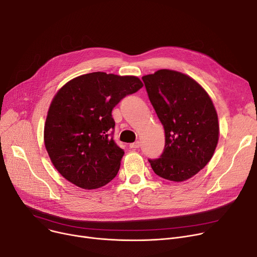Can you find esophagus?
Listing matches in <instances>:
<instances>
[{"label": "esophagus", "mask_w": 257, "mask_h": 257, "mask_svg": "<svg viewBox=\"0 0 257 257\" xmlns=\"http://www.w3.org/2000/svg\"><path fill=\"white\" fill-rule=\"evenodd\" d=\"M129 147L131 148V149H139V148L141 147V143L140 142H136V143H132L129 145Z\"/></svg>", "instance_id": "34e87169"}]
</instances>
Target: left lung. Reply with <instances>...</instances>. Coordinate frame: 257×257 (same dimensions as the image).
Returning <instances> with one entry per match:
<instances>
[{
  "label": "left lung",
  "mask_w": 257,
  "mask_h": 257,
  "mask_svg": "<svg viewBox=\"0 0 257 257\" xmlns=\"http://www.w3.org/2000/svg\"><path fill=\"white\" fill-rule=\"evenodd\" d=\"M143 80L166 133L165 151L149 159L151 168L170 181L190 179L209 163L219 142L212 100L195 79L177 71L159 70Z\"/></svg>",
  "instance_id": "obj_1"
}]
</instances>
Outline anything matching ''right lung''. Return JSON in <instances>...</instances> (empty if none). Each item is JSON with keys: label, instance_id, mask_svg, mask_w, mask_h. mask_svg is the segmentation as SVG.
Masks as SVG:
<instances>
[{"label": "right lung", "instance_id": "add662e5", "mask_svg": "<svg viewBox=\"0 0 257 257\" xmlns=\"http://www.w3.org/2000/svg\"><path fill=\"white\" fill-rule=\"evenodd\" d=\"M143 85L137 76L94 72L58 89L48 110L44 142L61 176L83 190H96L116 176L125 152L113 141L111 111Z\"/></svg>", "mask_w": 257, "mask_h": 257}]
</instances>
